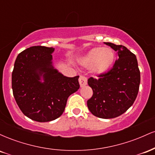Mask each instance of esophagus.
Instances as JSON below:
<instances>
[{
  "label": "esophagus",
  "instance_id": "obj_1",
  "mask_svg": "<svg viewBox=\"0 0 155 155\" xmlns=\"http://www.w3.org/2000/svg\"><path fill=\"white\" fill-rule=\"evenodd\" d=\"M79 81V84L81 87H84L85 85L87 84V78L84 76H80Z\"/></svg>",
  "mask_w": 155,
  "mask_h": 155
}]
</instances>
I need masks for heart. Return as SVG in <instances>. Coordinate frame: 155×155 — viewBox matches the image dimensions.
Wrapping results in <instances>:
<instances>
[{"label":"heart","instance_id":"obj_1","mask_svg":"<svg viewBox=\"0 0 155 155\" xmlns=\"http://www.w3.org/2000/svg\"><path fill=\"white\" fill-rule=\"evenodd\" d=\"M115 59V53L111 48L95 47L84 57L81 64L92 68L95 74H104L111 69Z\"/></svg>","mask_w":155,"mask_h":155}]
</instances>
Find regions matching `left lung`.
I'll return each mask as SVG.
<instances>
[{
  "mask_svg": "<svg viewBox=\"0 0 155 155\" xmlns=\"http://www.w3.org/2000/svg\"><path fill=\"white\" fill-rule=\"evenodd\" d=\"M118 54V60L108 72L90 77L88 84L93 94L87 107L94 116L112 119L124 114L133 104L140 81L136 57L122 45L104 42Z\"/></svg>",
  "mask_w": 155,
  "mask_h": 155,
  "instance_id": "1",
  "label": "left lung"
}]
</instances>
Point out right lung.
<instances>
[{"mask_svg":"<svg viewBox=\"0 0 155 155\" xmlns=\"http://www.w3.org/2000/svg\"><path fill=\"white\" fill-rule=\"evenodd\" d=\"M54 51L43 46L28 48L18 54L12 71L16 102L26 117L36 122H49L61 116L68 97L79 89V76L67 77L54 68Z\"/></svg>","mask_w":155,"mask_h":155,"instance_id":"add662e5","label":"right lung"}]
</instances>
